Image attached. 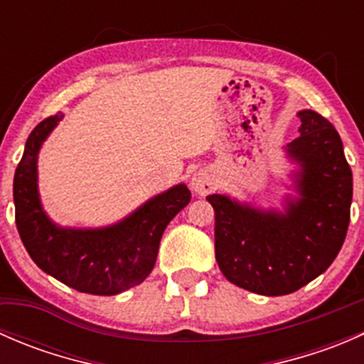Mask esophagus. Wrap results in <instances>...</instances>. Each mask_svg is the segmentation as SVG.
<instances>
[{"label":"esophagus","mask_w":364,"mask_h":364,"mask_svg":"<svg viewBox=\"0 0 364 364\" xmlns=\"http://www.w3.org/2000/svg\"><path fill=\"white\" fill-rule=\"evenodd\" d=\"M190 186H192V190L197 196H208V193H211L213 190L216 188V179L211 172L203 168V171L196 172V174L192 176Z\"/></svg>","instance_id":"1"}]
</instances>
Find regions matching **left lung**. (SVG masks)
I'll list each match as a JSON object with an SVG mask.
<instances>
[{
    "label": "left lung",
    "instance_id": "1",
    "mask_svg": "<svg viewBox=\"0 0 364 364\" xmlns=\"http://www.w3.org/2000/svg\"><path fill=\"white\" fill-rule=\"evenodd\" d=\"M299 137L285 151L299 165L297 199L285 209L252 208L227 196L205 197L215 209V253L230 284L262 296H285L324 273L338 255L352 203V171L336 128L299 111Z\"/></svg>",
    "mask_w": 364,
    "mask_h": 364
}]
</instances>
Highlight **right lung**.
<instances>
[{
  "label": "right lung",
  "instance_id": "1",
  "mask_svg": "<svg viewBox=\"0 0 364 364\" xmlns=\"http://www.w3.org/2000/svg\"><path fill=\"white\" fill-rule=\"evenodd\" d=\"M61 119V112L47 117L26 141L24 155L14 176L17 230L33 262L61 284L86 294H119L151 273L165 227L192 196L181 183L114 225L102 229L56 225L40 203L36 160L42 142Z\"/></svg>",
  "mask_w": 364,
  "mask_h": 364
}]
</instances>
